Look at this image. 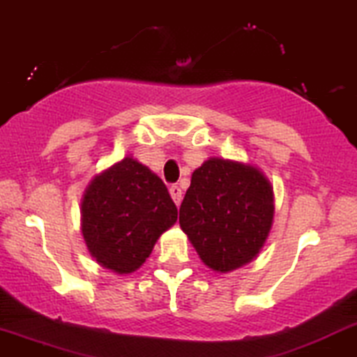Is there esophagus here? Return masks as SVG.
I'll return each mask as SVG.
<instances>
[{
	"label": "esophagus",
	"mask_w": 357,
	"mask_h": 357,
	"mask_svg": "<svg viewBox=\"0 0 357 357\" xmlns=\"http://www.w3.org/2000/svg\"><path fill=\"white\" fill-rule=\"evenodd\" d=\"M169 193H171V198L174 199V203L176 205H181V199H183V191H181V188H179L178 185H172L171 188H169Z\"/></svg>",
	"instance_id": "34e87169"
}]
</instances>
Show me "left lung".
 <instances>
[{"mask_svg": "<svg viewBox=\"0 0 357 357\" xmlns=\"http://www.w3.org/2000/svg\"><path fill=\"white\" fill-rule=\"evenodd\" d=\"M274 193L259 167L208 158L191 174L179 225L199 259L230 273L256 259L271 232Z\"/></svg>", "mask_w": 357, "mask_h": 357, "instance_id": "1", "label": "left lung"}]
</instances>
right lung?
<instances>
[{"mask_svg":"<svg viewBox=\"0 0 357 357\" xmlns=\"http://www.w3.org/2000/svg\"><path fill=\"white\" fill-rule=\"evenodd\" d=\"M178 220V208L155 172L127 155L96 174L81 199V232L101 268L130 274Z\"/></svg>","mask_w":357,"mask_h":357,"instance_id":"add662e5","label":"right lung"}]
</instances>
